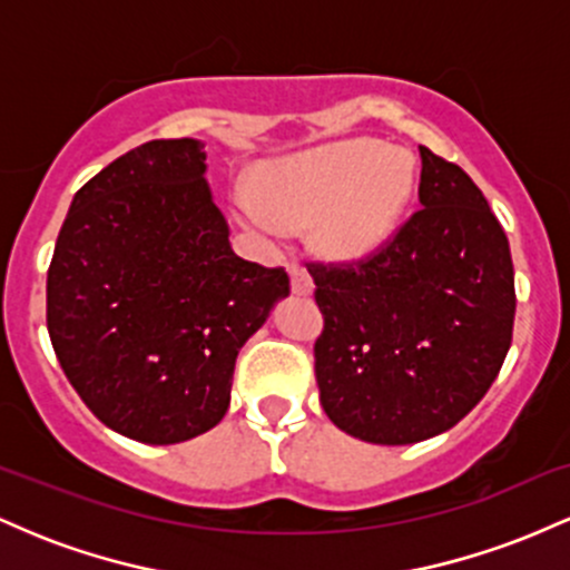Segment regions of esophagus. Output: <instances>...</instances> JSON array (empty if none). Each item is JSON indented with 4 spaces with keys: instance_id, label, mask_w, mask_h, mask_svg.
I'll return each mask as SVG.
<instances>
[{
    "instance_id": "obj_1",
    "label": "esophagus",
    "mask_w": 570,
    "mask_h": 570,
    "mask_svg": "<svg viewBox=\"0 0 570 570\" xmlns=\"http://www.w3.org/2000/svg\"><path fill=\"white\" fill-rule=\"evenodd\" d=\"M289 276H292V292L294 294H303V297H305V294L313 292V278L303 265L292 263L289 265Z\"/></svg>"
}]
</instances>
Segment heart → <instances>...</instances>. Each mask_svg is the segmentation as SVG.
Listing matches in <instances>:
<instances>
[{
    "mask_svg": "<svg viewBox=\"0 0 570 570\" xmlns=\"http://www.w3.org/2000/svg\"><path fill=\"white\" fill-rule=\"evenodd\" d=\"M415 171L407 155L372 141H343L267 166L257 189H235L252 230L281 238L286 225L316 219L313 240L335 257H364L385 244L410 203Z\"/></svg>",
    "mask_w": 570,
    "mask_h": 570,
    "instance_id": "1",
    "label": "heart"
}]
</instances>
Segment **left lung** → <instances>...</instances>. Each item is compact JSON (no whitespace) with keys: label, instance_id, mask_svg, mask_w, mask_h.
<instances>
[{"label":"left lung","instance_id":"obj_1","mask_svg":"<svg viewBox=\"0 0 570 570\" xmlns=\"http://www.w3.org/2000/svg\"><path fill=\"white\" fill-rule=\"evenodd\" d=\"M412 212L358 259L307 263L324 330L322 407L345 434L412 444L453 429L488 394L514 326L503 227L463 168L421 147Z\"/></svg>","mask_w":570,"mask_h":570}]
</instances>
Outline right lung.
<instances>
[{
  "label": "right lung",
  "instance_id": "right-lung-1",
  "mask_svg": "<svg viewBox=\"0 0 570 570\" xmlns=\"http://www.w3.org/2000/svg\"><path fill=\"white\" fill-rule=\"evenodd\" d=\"M195 139L130 149L77 189L48 267V332L104 426L147 444L214 429L238 351L289 294L240 259Z\"/></svg>",
  "mask_w": 570,
  "mask_h": 570
}]
</instances>
